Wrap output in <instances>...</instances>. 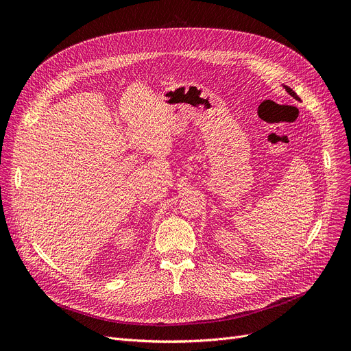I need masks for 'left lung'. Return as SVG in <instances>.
<instances>
[{
    "label": "left lung",
    "instance_id": "left-lung-1",
    "mask_svg": "<svg viewBox=\"0 0 351 351\" xmlns=\"http://www.w3.org/2000/svg\"><path fill=\"white\" fill-rule=\"evenodd\" d=\"M283 88L286 89V92H287V94H289V95H291V97H293L294 99H298V101H300V98L298 97V94H296V92H294V90H293L291 88H289L287 85H283Z\"/></svg>",
    "mask_w": 351,
    "mask_h": 351
}]
</instances>
